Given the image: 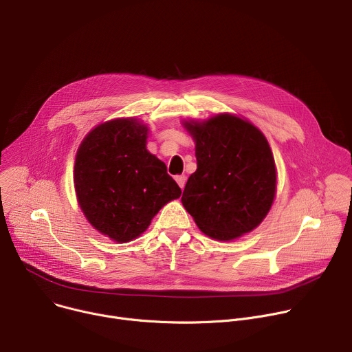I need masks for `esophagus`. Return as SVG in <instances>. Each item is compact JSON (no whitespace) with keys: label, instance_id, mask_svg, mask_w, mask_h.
<instances>
[{"label":"esophagus","instance_id":"obj_1","mask_svg":"<svg viewBox=\"0 0 352 352\" xmlns=\"http://www.w3.org/2000/svg\"><path fill=\"white\" fill-rule=\"evenodd\" d=\"M175 181H177V184L179 185V188H181V189H184L185 182H186V177H185V175H178V177L175 178Z\"/></svg>","mask_w":352,"mask_h":352}]
</instances>
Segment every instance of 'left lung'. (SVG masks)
I'll use <instances>...</instances> for the list:
<instances>
[{
	"label": "left lung",
	"instance_id": "obj_1",
	"mask_svg": "<svg viewBox=\"0 0 352 352\" xmlns=\"http://www.w3.org/2000/svg\"><path fill=\"white\" fill-rule=\"evenodd\" d=\"M182 125L195 142L197 162L181 197L185 210L200 231L217 241L255 230L277 190V168L263 132L230 113Z\"/></svg>",
	"mask_w": 352,
	"mask_h": 352
}]
</instances>
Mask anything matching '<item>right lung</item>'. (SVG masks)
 Listing matches in <instances>:
<instances>
[{"label": "right lung", "mask_w": 352, "mask_h": 352, "mask_svg": "<svg viewBox=\"0 0 352 352\" xmlns=\"http://www.w3.org/2000/svg\"><path fill=\"white\" fill-rule=\"evenodd\" d=\"M147 135L138 118H116L94 126L76 152L78 205L91 227L118 243L143 234L181 196L166 164L146 148Z\"/></svg>", "instance_id": "obj_1"}]
</instances>
